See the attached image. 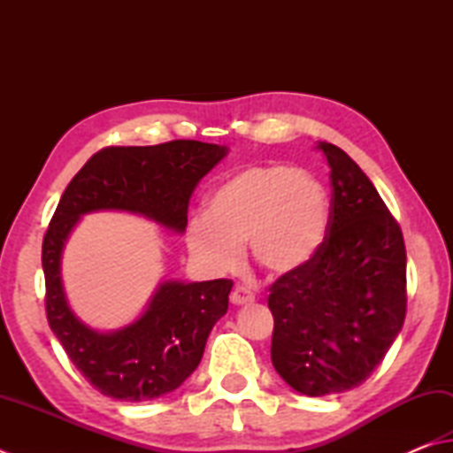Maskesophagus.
Listing matches in <instances>:
<instances>
[{"instance_id":"34e87169","label":"esophagus","mask_w":453,"mask_h":453,"mask_svg":"<svg viewBox=\"0 0 453 453\" xmlns=\"http://www.w3.org/2000/svg\"><path fill=\"white\" fill-rule=\"evenodd\" d=\"M252 302H254V296L242 286H236L233 289V294H230V303H233V305H246V303H252Z\"/></svg>"}]
</instances>
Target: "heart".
Here are the masks:
<instances>
[{"instance_id": "heart-1", "label": "heart", "mask_w": 453, "mask_h": 453, "mask_svg": "<svg viewBox=\"0 0 453 453\" xmlns=\"http://www.w3.org/2000/svg\"><path fill=\"white\" fill-rule=\"evenodd\" d=\"M207 217L185 230L187 250L209 272H228L249 246L268 276H289L318 256L329 226L323 185L302 169L254 165L228 177L207 199Z\"/></svg>"}]
</instances>
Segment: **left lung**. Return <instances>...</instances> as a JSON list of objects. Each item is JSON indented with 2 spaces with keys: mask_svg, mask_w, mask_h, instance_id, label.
<instances>
[{
  "mask_svg": "<svg viewBox=\"0 0 453 453\" xmlns=\"http://www.w3.org/2000/svg\"><path fill=\"white\" fill-rule=\"evenodd\" d=\"M331 169L329 234L305 268L270 288L272 365L305 396L359 387L385 359L406 315L400 226L363 169L318 142Z\"/></svg>",
  "mask_w": 453,
  "mask_h": 453,
  "instance_id": "8db88e82",
  "label": "left lung"
}]
</instances>
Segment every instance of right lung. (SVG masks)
Returning <instances> with one entry per match:
<instances>
[{
    "label": "right lung",
    "mask_w": 453,
    "mask_h": 453,
    "mask_svg": "<svg viewBox=\"0 0 453 453\" xmlns=\"http://www.w3.org/2000/svg\"><path fill=\"white\" fill-rule=\"evenodd\" d=\"M226 153V146L195 140L106 148L84 164L58 201L42 238L47 319L68 359L104 396L142 403L181 387L199 366L212 326L228 310L233 281L165 280L138 319L100 331L68 305L61 272L68 236L96 211L130 212L183 234L195 187Z\"/></svg>",
    "instance_id": "add662e5"
}]
</instances>
